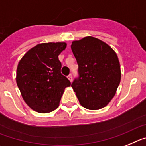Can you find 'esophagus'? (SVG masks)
<instances>
[{"label":"esophagus","mask_w":146,"mask_h":146,"mask_svg":"<svg viewBox=\"0 0 146 146\" xmlns=\"http://www.w3.org/2000/svg\"><path fill=\"white\" fill-rule=\"evenodd\" d=\"M68 78L70 80V82H72V81H73V76H72V74H70L68 76Z\"/></svg>","instance_id":"1"}]
</instances>
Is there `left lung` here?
<instances>
[{
    "instance_id": "obj_1",
    "label": "left lung",
    "mask_w": 146,
    "mask_h": 146,
    "mask_svg": "<svg viewBox=\"0 0 146 146\" xmlns=\"http://www.w3.org/2000/svg\"><path fill=\"white\" fill-rule=\"evenodd\" d=\"M71 49L78 65V77L71 87L81 105L97 110L108 104L120 82V62L114 50L92 36L73 41Z\"/></svg>"
}]
</instances>
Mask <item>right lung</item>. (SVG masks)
<instances>
[{
    "label": "right lung",
    "mask_w": 146,
    "mask_h": 146,
    "mask_svg": "<svg viewBox=\"0 0 146 146\" xmlns=\"http://www.w3.org/2000/svg\"><path fill=\"white\" fill-rule=\"evenodd\" d=\"M65 42L42 43L29 50L17 68V87L28 106L40 113H48L59 106L64 89L70 82L61 73L59 55Z\"/></svg>",
    "instance_id": "obj_1"
}]
</instances>
